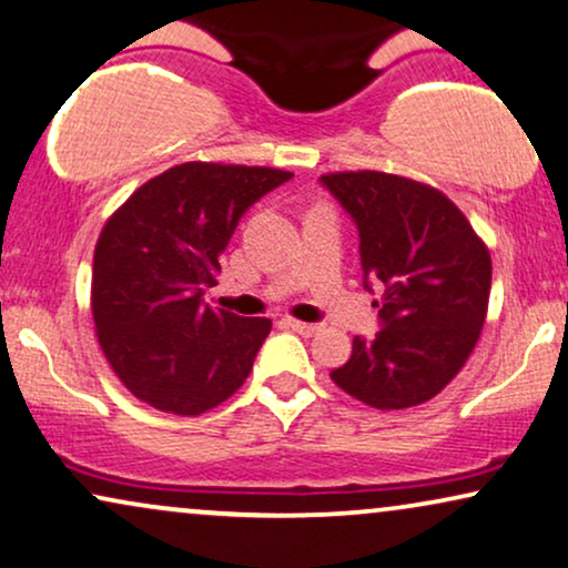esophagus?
<instances>
[{
    "label": "esophagus",
    "instance_id": "obj_1",
    "mask_svg": "<svg viewBox=\"0 0 568 568\" xmlns=\"http://www.w3.org/2000/svg\"><path fill=\"white\" fill-rule=\"evenodd\" d=\"M286 326L292 331H297L300 336H313L321 331V323H305V321H294V318H286Z\"/></svg>",
    "mask_w": 568,
    "mask_h": 568
}]
</instances>
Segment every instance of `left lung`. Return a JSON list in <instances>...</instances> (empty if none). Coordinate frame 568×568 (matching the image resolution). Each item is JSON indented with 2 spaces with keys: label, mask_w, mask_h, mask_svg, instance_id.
I'll use <instances>...</instances> for the list:
<instances>
[{
  "label": "left lung",
  "mask_w": 568,
  "mask_h": 568,
  "mask_svg": "<svg viewBox=\"0 0 568 568\" xmlns=\"http://www.w3.org/2000/svg\"><path fill=\"white\" fill-rule=\"evenodd\" d=\"M321 185L359 232L363 284L381 297V331L355 336L331 378L375 409L428 402L462 371L480 338L490 297V253L436 187L386 172L323 174Z\"/></svg>",
  "instance_id": "1"
}]
</instances>
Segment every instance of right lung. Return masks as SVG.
Returning a JSON list of instances; mask_svg holds the SVG:
<instances>
[{
	"instance_id": "obj_1",
	"label": "right lung",
	"mask_w": 568,
	"mask_h": 568,
	"mask_svg": "<svg viewBox=\"0 0 568 568\" xmlns=\"http://www.w3.org/2000/svg\"><path fill=\"white\" fill-rule=\"evenodd\" d=\"M286 180L282 169L187 161L106 221L93 255V321L109 365L140 402L201 415L245 383L271 321L211 307L205 292L245 211Z\"/></svg>"
}]
</instances>
